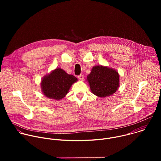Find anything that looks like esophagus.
I'll return each instance as SVG.
<instances>
[{
    "mask_svg": "<svg viewBox=\"0 0 161 161\" xmlns=\"http://www.w3.org/2000/svg\"><path fill=\"white\" fill-rule=\"evenodd\" d=\"M78 78L80 80H81V81H83V80H84V76H83V75H79V76H78Z\"/></svg>",
    "mask_w": 161,
    "mask_h": 161,
    "instance_id": "1",
    "label": "esophagus"
}]
</instances>
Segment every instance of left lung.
<instances>
[{
  "instance_id": "8db88e82",
  "label": "left lung",
  "mask_w": 161,
  "mask_h": 161,
  "mask_svg": "<svg viewBox=\"0 0 161 161\" xmlns=\"http://www.w3.org/2000/svg\"><path fill=\"white\" fill-rule=\"evenodd\" d=\"M92 92L99 97L109 96L119 86V75L117 71L102 65L94 66L87 76Z\"/></svg>"
}]
</instances>
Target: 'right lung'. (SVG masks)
<instances>
[{"mask_svg": "<svg viewBox=\"0 0 161 161\" xmlns=\"http://www.w3.org/2000/svg\"><path fill=\"white\" fill-rule=\"evenodd\" d=\"M77 80L73 75H68L62 69L58 68L43 78L41 84L42 91L47 97L60 100L65 97Z\"/></svg>", "mask_w": 161, "mask_h": 161, "instance_id": "add662e5", "label": "right lung"}]
</instances>
